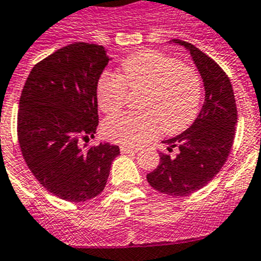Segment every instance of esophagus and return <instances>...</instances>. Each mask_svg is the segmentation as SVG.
Here are the masks:
<instances>
[{"label":"esophagus","mask_w":261,"mask_h":261,"mask_svg":"<svg viewBox=\"0 0 261 261\" xmlns=\"http://www.w3.org/2000/svg\"><path fill=\"white\" fill-rule=\"evenodd\" d=\"M138 149L134 148V147H127V146H122L121 147V152L122 153H133V152H137Z\"/></svg>","instance_id":"esophagus-1"}]
</instances>
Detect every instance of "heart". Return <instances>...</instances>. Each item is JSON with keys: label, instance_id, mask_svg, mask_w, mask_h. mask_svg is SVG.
Wrapping results in <instances>:
<instances>
[{"label": "heart", "instance_id": "heart-1", "mask_svg": "<svg viewBox=\"0 0 261 261\" xmlns=\"http://www.w3.org/2000/svg\"><path fill=\"white\" fill-rule=\"evenodd\" d=\"M130 92H142L139 113L108 118L103 135L114 143L137 146L160 131L177 134L193 123L202 99V81L193 67L156 49H144L124 59L121 74L103 72L97 83V102L103 113L123 108Z\"/></svg>", "mask_w": 261, "mask_h": 261}]
</instances>
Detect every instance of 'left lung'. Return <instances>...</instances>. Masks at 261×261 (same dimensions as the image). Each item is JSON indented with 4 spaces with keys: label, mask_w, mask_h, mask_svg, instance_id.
<instances>
[{
    "label": "left lung",
    "mask_w": 261,
    "mask_h": 261,
    "mask_svg": "<svg viewBox=\"0 0 261 261\" xmlns=\"http://www.w3.org/2000/svg\"><path fill=\"white\" fill-rule=\"evenodd\" d=\"M190 51L205 85V103L193 124L177 137L164 140L176 158L160 153L158 168L147 174L148 184L163 194L184 197L209 184L218 174L234 143L238 110L226 72L192 43L173 39Z\"/></svg>",
    "instance_id": "8db88e82"
}]
</instances>
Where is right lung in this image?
Returning <instances> with one entry per match:
<instances>
[{
    "instance_id": "add662e5",
    "label": "right lung",
    "mask_w": 261,
    "mask_h": 261,
    "mask_svg": "<svg viewBox=\"0 0 261 261\" xmlns=\"http://www.w3.org/2000/svg\"><path fill=\"white\" fill-rule=\"evenodd\" d=\"M109 60L102 46L72 43L34 65L19 98L24 162L44 189L69 202L98 196L119 155L113 144L83 146L98 126L97 83Z\"/></svg>"
}]
</instances>
